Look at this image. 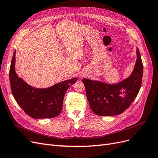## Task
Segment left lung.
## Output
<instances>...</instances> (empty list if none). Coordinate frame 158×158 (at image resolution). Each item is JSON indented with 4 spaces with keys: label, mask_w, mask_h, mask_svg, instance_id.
Returning <instances> with one entry per match:
<instances>
[{
    "label": "left lung",
    "mask_w": 158,
    "mask_h": 158,
    "mask_svg": "<svg viewBox=\"0 0 158 158\" xmlns=\"http://www.w3.org/2000/svg\"><path fill=\"white\" fill-rule=\"evenodd\" d=\"M136 61L128 78L117 84L82 79L87 98L92 111L99 116H113L123 113L139 92L143 75V64L138 49Z\"/></svg>",
    "instance_id": "obj_1"
}]
</instances>
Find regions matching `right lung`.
Instances as JSON below:
<instances>
[{
  "label": "right lung",
  "instance_id": "obj_1",
  "mask_svg": "<svg viewBox=\"0 0 158 158\" xmlns=\"http://www.w3.org/2000/svg\"><path fill=\"white\" fill-rule=\"evenodd\" d=\"M16 51L11 61L9 77L13 96L20 107L33 118H52L63 109L66 90L77 81V78L64 80L47 88L31 86L18 77L15 71Z\"/></svg>",
  "mask_w": 158,
  "mask_h": 158
}]
</instances>
